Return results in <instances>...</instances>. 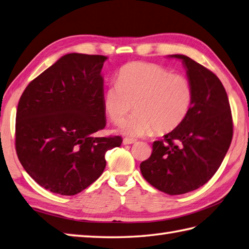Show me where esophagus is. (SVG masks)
Returning <instances> with one entry per match:
<instances>
[{"label":"esophagus","instance_id":"obj_1","mask_svg":"<svg viewBox=\"0 0 249 249\" xmlns=\"http://www.w3.org/2000/svg\"><path fill=\"white\" fill-rule=\"evenodd\" d=\"M136 142V140L132 139V138H124L123 139V143L124 144H130V143H135Z\"/></svg>","mask_w":249,"mask_h":249}]
</instances>
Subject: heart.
Here are the masks:
<instances>
[{"label":"heart","instance_id":"obj_1","mask_svg":"<svg viewBox=\"0 0 249 249\" xmlns=\"http://www.w3.org/2000/svg\"><path fill=\"white\" fill-rule=\"evenodd\" d=\"M192 102L193 88L185 76L147 62L124 65L117 73L116 84L103 94V107L115 124L135 107L137 112L121 125V132L136 137L152 130L159 135L173 132L186 119Z\"/></svg>","mask_w":249,"mask_h":249}]
</instances>
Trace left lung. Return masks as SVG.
Instances as JSON below:
<instances>
[{
    "mask_svg": "<svg viewBox=\"0 0 249 249\" xmlns=\"http://www.w3.org/2000/svg\"><path fill=\"white\" fill-rule=\"evenodd\" d=\"M193 88L186 119L173 132L152 143L149 159L140 163L143 178L169 195L195 191L209 180L224 159L233 137V120L222 83L211 71L182 54Z\"/></svg>",
    "mask_w": 249,
    "mask_h": 249,
    "instance_id": "left-lung-1",
    "label": "left lung"
}]
</instances>
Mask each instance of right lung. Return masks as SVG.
I'll return each mask as SVG.
<instances>
[{
  "label": "right lung",
  "mask_w": 249,
  "mask_h": 249,
  "mask_svg": "<svg viewBox=\"0 0 249 249\" xmlns=\"http://www.w3.org/2000/svg\"><path fill=\"white\" fill-rule=\"evenodd\" d=\"M105 55L70 53L30 81L16 112L15 147L27 173L40 186L73 196L97 180L106 152L120 136L97 137L106 127Z\"/></svg>",
  "instance_id": "obj_1"
}]
</instances>
